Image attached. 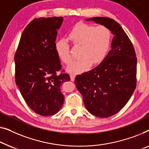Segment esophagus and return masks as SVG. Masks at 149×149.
Segmentation results:
<instances>
[{"instance_id":"34e87169","label":"esophagus","mask_w":149,"mask_h":149,"mask_svg":"<svg viewBox=\"0 0 149 149\" xmlns=\"http://www.w3.org/2000/svg\"><path fill=\"white\" fill-rule=\"evenodd\" d=\"M75 74H70V78H71V80H72V81H74V79H75Z\"/></svg>"}]
</instances>
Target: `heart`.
I'll return each instance as SVG.
<instances>
[{
  "label": "heart",
  "instance_id": "b5f03b06",
  "mask_svg": "<svg viewBox=\"0 0 149 149\" xmlns=\"http://www.w3.org/2000/svg\"><path fill=\"white\" fill-rule=\"evenodd\" d=\"M74 47H79V56L81 57L69 67L68 70L73 74L83 72L104 59L109 50L111 33L104 26H95L84 23L75 25L68 35ZM70 47L65 40L55 43V51L61 60L70 64L73 58L70 52Z\"/></svg>",
  "mask_w": 149,
  "mask_h": 149
}]
</instances>
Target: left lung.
Listing matches in <instances>:
<instances>
[{
  "instance_id": "obj_1",
  "label": "left lung",
  "mask_w": 149,
  "mask_h": 149,
  "mask_svg": "<svg viewBox=\"0 0 149 149\" xmlns=\"http://www.w3.org/2000/svg\"><path fill=\"white\" fill-rule=\"evenodd\" d=\"M86 20L107 27L114 35L112 49L104 59L75 78L87 110L93 116L105 118L118 113L135 91L137 58L130 39L114 19L96 17Z\"/></svg>"
}]
</instances>
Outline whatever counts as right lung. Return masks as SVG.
<instances>
[{"label": "right lung", "instance_id": "add662e5", "mask_svg": "<svg viewBox=\"0 0 149 149\" xmlns=\"http://www.w3.org/2000/svg\"><path fill=\"white\" fill-rule=\"evenodd\" d=\"M62 22V17L33 19L24 29L14 56L16 84L29 107L42 116L60 110L64 102L61 86L70 80L55 51Z\"/></svg>", "mask_w": 149, "mask_h": 149}]
</instances>
